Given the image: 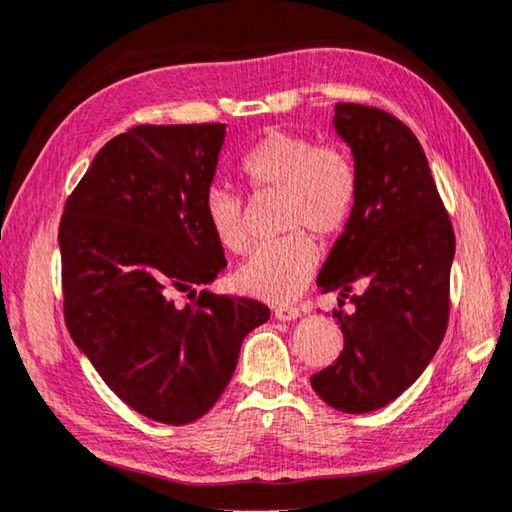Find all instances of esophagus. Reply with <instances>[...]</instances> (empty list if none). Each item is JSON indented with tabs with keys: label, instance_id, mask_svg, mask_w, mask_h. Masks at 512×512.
<instances>
[{
	"label": "esophagus",
	"instance_id": "34e87169",
	"mask_svg": "<svg viewBox=\"0 0 512 512\" xmlns=\"http://www.w3.org/2000/svg\"><path fill=\"white\" fill-rule=\"evenodd\" d=\"M301 308H297V306H279V308H274V317L279 322H292V320H297V317H301Z\"/></svg>",
	"mask_w": 512,
	"mask_h": 512
}]
</instances>
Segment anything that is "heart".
I'll return each instance as SVG.
<instances>
[{"mask_svg": "<svg viewBox=\"0 0 512 512\" xmlns=\"http://www.w3.org/2000/svg\"><path fill=\"white\" fill-rule=\"evenodd\" d=\"M242 179L254 190L283 195L281 224L286 231L308 229L315 236H335L345 229L358 195L351 158L340 147H317L295 131L270 129L240 161ZM204 215L215 240L229 254H247L251 245L242 201L224 186H213L204 199ZM320 261L306 233L258 247L236 272V286L265 301L297 297Z\"/></svg>", "mask_w": 512, "mask_h": 512, "instance_id": "heart-1", "label": "heart"}]
</instances>
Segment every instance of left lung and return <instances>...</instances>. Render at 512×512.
I'll return each mask as SVG.
<instances>
[{
    "instance_id": "1",
    "label": "left lung",
    "mask_w": 512,
    "mask_h": 512,
    "mask_svg": "<svg viewBox=\"0 0 512 512\" xmlns=\"http://www.w3.org/2000/svg\"><path fill=\"white\" fill-rule=\"evenodd\" d=\"M335 133L354 156L358 195L342 236L317 276L340 304L354 286V313L333 311L345 349L311 376L342 413H372L408 390L447 331L456 236L429 161L404 122L363 104H335Z\"/></svg>"
}]
</instances>
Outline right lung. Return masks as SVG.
Here are the masks:
<instances>
[{"label":"right lung","mask_w":512,"mask_h":512,"mask_svg":"<svg viewBox=\"0 0 512 512\" xmlns=\"http://www.w3.org/2000/svg\"><path fill=\"white\" fill-rule=\"evenodd\" d=\"M226 124H140L99 149L58 229L65 324L124 404L161 424L206 415L242 340L270 320L256 299L199 290L226 267L204 215Z\"/></svg>","instance_id":"right-lung-1"}]
</instances>
